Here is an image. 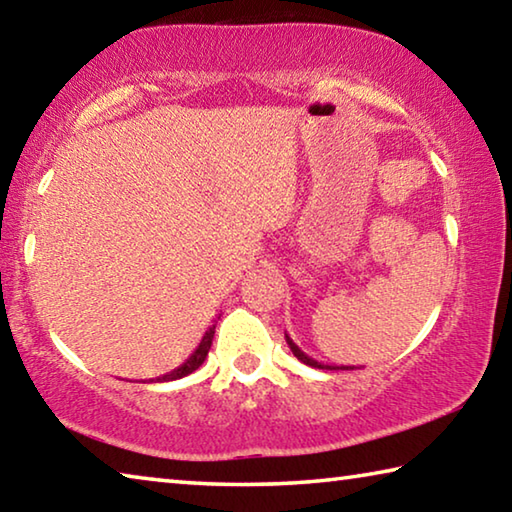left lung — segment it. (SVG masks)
I'll use <instances>...</instances> for the list:
<instances>
[{
	"instance_id": "left-lung-1",
	"label": "left lung",
	"mask_w": 512,
	"mask_h": 512,
	"mask_svg": "<svg viewBox=\"0 0 512 512\" xmlns=\"http://www.w3.org/2000/svg\"><path fill=\"white\" fill-rule=\"evenodd\" d=\"M284 339H287L289 348H291V352H293V357H298L302 363H307V366H311V368H323V370H354V366H327V363H320V361H316V359L307 357V354L302 352L296 343H293V339H291L289 334H284Z\"/></svg>"
}]
</instances>
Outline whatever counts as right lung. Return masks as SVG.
Wrapping results in <instances>:
<instances>
[{"label":"right lung","mask_w":512,"mask_h":512,"mask_svg":"<svg viewBox=\"0 0 512 512\" xmlns=\"http://www.w3.org/2000/svg\"><path fill=\"white\" fill-rule=\"evenodd\" d=\"M214 329H216V325H210V327H207V332L203 334V339H201V343H198V348H196L192 354H189V359H187L185 363H180V366H178L176 370L167 372V375L155 377V379H149V381H173V379H180V377L192 375V372H194V370H196L198 366H201V363L205 361L207 352H210V348H212Z\"/></svg>","instance_id":"1"}]
</instances>
